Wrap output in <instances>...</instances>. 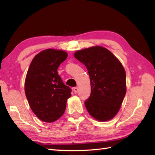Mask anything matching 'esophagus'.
Here are the masks:
<instances>
[{
  "mask_svg": "<svg viewBox=\"0 0 155 155\" xmlns=\"http://www.w3.org/2000/svg\"><path fill=\"white\" fill-rule=\"evenodd\" d=\"M78 87H74V88H73V91H74V94H77L78 92Z\"/></svg>",
  "mask_w": 155,
  "mask_h": 155,
  "instance_id": "1",
  "label": "esophagus"
}]
</instances>
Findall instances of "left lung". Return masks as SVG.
Returning a JSON list of instances; mask_svg holds the SVG:
<instances>
[{
	"instance_id": "obj_1",
	"label": "left lung",
	"mask_w": 155,
	"mask_h": 155,
	"mask_svg": "<svg viewBox=\"0 0 155 155\" xmlns=\"http://www.w3.org/2000/svg\"><path fill=\"white\" fill-rule=\"evenodd\" d=\"M75 58L85 65L90 78L91 94L86 109L99 121L112 119L120 109L126 91V72L109 50L94 46L75 52Z\"/></svg>"
}]
</instances>
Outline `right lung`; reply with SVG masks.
Returning <instances> with one entry per match:
<instances>
[{
    "mask_svg": "<svg viewBox=\"0 0 155 155\" xmlns=\"http://www.w3.org/2000/svg\"><path fill=\"white\" fill-rule=\"evenodd\" d=\"M67 57L66 52L60 50H44L34 57L28 70L26 96L34 114L44 122H52L61 117L71 96L72 90L57 72Z\"/></svg>",
    "mask_w": 155,
    "mask_h": 155,
    "instance_id": "right-lung-1",
    "label": "right lung"
}]
</instances>
